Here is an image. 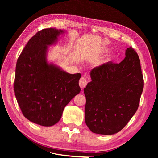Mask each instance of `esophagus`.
Here are the masks:
<instances>
[{
  "label": "esophagus",
  "instance_id": "34e87169",
  "mask_svg": "<svg viewBox=\"0 0 158 158\" xmlns=\"http://www.w3.org/2000/svg\"><path fill=\"white\" fill-rule=\"evenodd\" d=\"M87 80H86V78H85V76H83V77H82L80 78V80H79V85H80V87L83 89L84 88L85 86H86L87 85Z\"/></svg>",
  "mask_w": 158,
  "mask_h": 158
}]
</instances>
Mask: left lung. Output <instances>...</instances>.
Masks as SVG:
<instances>
[{
  "instance_id": "obj_1",
  "label": "left lung",
  "mask_w": 158,
  "mask_h": 158,
  "mask_svg": "<svg viewBox=\"0 0 158 158\" xmlns=\"http://www.w3.org/2000/svg\"><path fill=\"white\" fill-rule=\"evenodd\" d=\"M120 63L109 62L93 69L84 92L85 121L89 130L111 135L125 127L136 112L144 88L140 61L132 47Z\"/></svg>"
}]
</instances>
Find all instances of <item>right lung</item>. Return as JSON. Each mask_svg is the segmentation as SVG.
<instances>
[{
  "instance_id": "obj_1",
  "label": "right lung",
  "mask_w": 158,
  "mask_h": 158,
  "mask_svg": "<svg viewBox=\"0 0 158 158\" xmlns=\"http://www.w3.org/2000/svg\"><path fill=\"white\" fill-rule=\"evenodd\" d=\"M64 32L55 28L37 32L16 63L14 90L17 102L23 116L41 126L58 123L65 106L80 92V73L70 74L47 61L48 46Z\"/></svg>"
}]
</instances>
